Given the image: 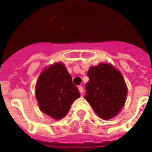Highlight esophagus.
Segmentation results:
<instances>
[{
  "instance_id": "esophagus-1",
  "label": "esophagus",
  "mask_w": 152,
  "mask_h": 152,
  "mask_svg": "<svg viewBox=\"0 0 152 152\" xmlns=\"http://www.w3.org/2000/svg\"><path fill=\"white\" fill-rule=\"evenodd\" d=\"M78 90H79V92H80V94H83V92H84L83 87H82V86H79V87H78Z\"/></svg>"
}]
</instances>
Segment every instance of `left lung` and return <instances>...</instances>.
Here are the masks:
<instances>
[{
    "instance_id": "1",
    "label": "left lung",
    "mask_w": 152,
    "mask_h": 152,
    "mask_svg": "<svg viewBox=\"0 0 152 152\" xmlns=\"http://www.w3.org/2000/svg\"><path fill=\"white\" fill-rule=\"evenodd\" d=\"M84 98L103 119L116 116L125 104L127 86L122 74L106 63L91 66L87 72Z\"/></svg>"
}]
</instances>
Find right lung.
I'll use <instances>...</instances> for the list:
<instances>
[{"label": "right lung", "instance_id": "right-lung-1", "mask_svg": "<svg viewBox=\"0 0 152 152\" xmlns=\"http://www.w3.org/2000/svg\"><path fill=\"white\" fill-rule=\"evenodd\" d=\"M80 96L72 76L61 62L49 66L39 76L36 85V99L40 110L47 115L61 119Z\"/></svg>", "mask_w": 152, "mask_h": 152}]
</instances>
